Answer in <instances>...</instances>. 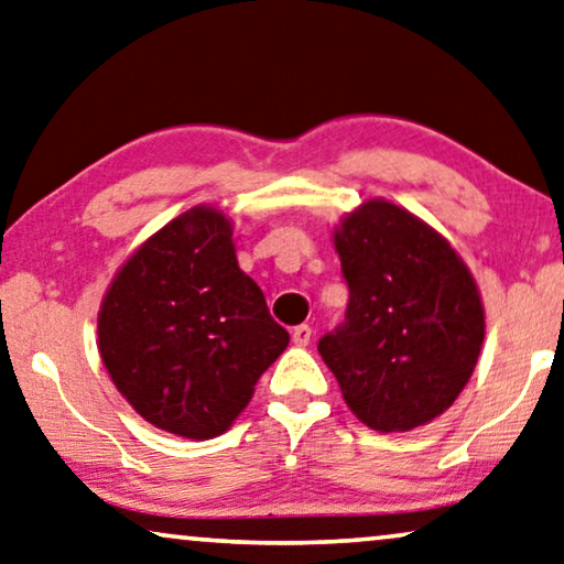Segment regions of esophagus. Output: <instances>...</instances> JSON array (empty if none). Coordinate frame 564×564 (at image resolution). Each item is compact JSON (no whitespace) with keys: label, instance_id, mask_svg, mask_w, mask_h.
I'll return each mask as SVG.
<instances>
[{"label":"esophagus","instance_id":"obj_1","mask_svg":"<svg viewBox=\"0 0 564 564\" xmlns=\"http://www.w3.org/2000/svg\"><path fill=\"white\" fill-rule=\"evenodd\" d=\"M291 339L296 347H306V344L311 341V326L308 324H299L296 329L291 332Z\"/></svg>","mask_w":564,"mask_h":564}]
</instances>
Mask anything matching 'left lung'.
Instances as JSON below:
<instances>
[{"label": "left lung", "instance_id": "obj_1", "mask_svg": "<svg viewBox=\"0 0 564 564\" xmlns=\"http://www.w3.org/2000/svg\"><path fill=\"white\" fill-rule=\"evenodd\" d=\"M349 285L318 355L362 423L410 431L453 405L484 344V306L464 260L398 205L365 202L334 235Z\"/></svg>", "mask_w": 564, "mask_h": 564}]
</instances>
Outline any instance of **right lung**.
Instances as JSON below:
<instances>
[{
    "instance_id": "obj_1",
    "label": "right lung",
    "mask_w": 564,
    "mask_h": 564,
    "mask_svg": "<svg viewBox=\"0 0 564 564\" xmlns=\"http://www.w3.org/2000/svg\"><path fill=\"white\" fill-rule=\"evenodd\" d=\"M285 347L289 332L238 268L230 223L213 207L149 238L98 314L100 359L119 392L151 425L195 441L228 431Z\"/></svg>"
}]
</instances>
